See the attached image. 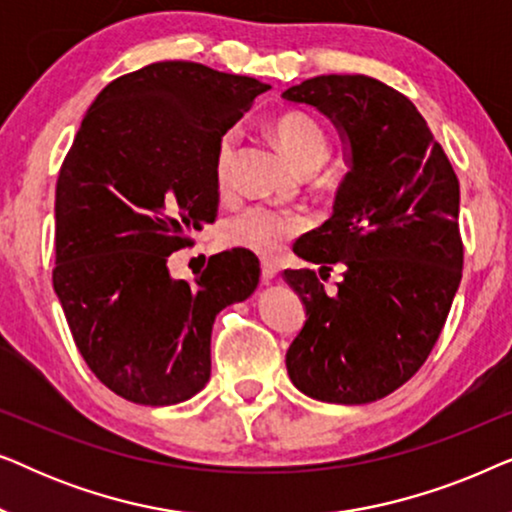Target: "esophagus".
Instances as JSON below:
<instances>
[{
  "mask_svg": "<svg viewBox=\"0 0 512 512\" xmlns=\"http://www.w3.org/2000/svg\"><path fill=\"white\" fill-rule=\"evenodd\" d=\"M277 272H279V268H277L275 263H270V261H263L261 263V279H263L265 284L272 282V279L277 277Z\"/></svg>",
  "mask_w": 512,
  "mask_h": 512,
  "instance_id": "esophagus-1",
  "label": "esophagus"
}]
</instances>
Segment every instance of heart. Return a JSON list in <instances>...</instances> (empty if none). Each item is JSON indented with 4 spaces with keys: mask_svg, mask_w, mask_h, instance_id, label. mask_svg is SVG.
<instances>
[{
    "mask_svg": "<svg viewBox=\"0 0 512 512\" xmlns=\"http://www.w3.org/2000/svg\"><path fill=\"white\" fill-rule=\"evenodd\" d=\"M270 135L279 151L289 158V163L303 174H314L326 165L331 156V139L324 125L305 111H286L270 125ZM237 135L226 132L216 144L214 153V184L219 193L230 188V172H233ZM310 221L305 214L293 209H277L254 205L242 209L235 216L223 221L221 242L226 247L244 249L263 258H272L289 244L293 237L305 233Z\"/></svg>",
    "mask_w": 512,
    "mask_h": 512,
    "instance_id": "b5f03b06",
    "label": "heart"
}]
</instances>
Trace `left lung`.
<instances>
[{
    "instance_id": "8db88e82",
    "label": "left lung",
    "mask_w": 512,
    "mask_h": 512,
    "mask_svg": "<svg viewBox=\"0 0 512 512\" xmlns=\"http://www.w3.org/2000/svg\"><path fill=\"white\" fill-rule=\"evenodd\" d=\"M282 97L324 111L352 151L333 216L293 247L319 275L284 272L307 317L286 370L317 401L373 403L424 366L450 314L464 268L459 179L410 97L373 76H314ZM335 262L346 272L326 294Z\"/></svg>"
}]
</instances>
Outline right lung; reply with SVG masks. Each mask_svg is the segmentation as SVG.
Here are the masks:
<instances>
[{
	"label": "right lung",
	"instance_id": "add662e5",
	"mask_svg": "<svg viewBox=\"0 0 512 512\" xmlns=\"http://www.w3.org/2000/svg\"><path fill=\"white\" fill-rule=\"evenodd\" d=\"M268 88L198 62H153L97 95L62 160L53 289L83 361L125 401L198 394L216 314L256 289L251 251H221L191 284L172 279L167 258L216 219V144Z\"/></svg>",
	"mask_w": 512,
	"mask_h": 512
}]
</instances>
